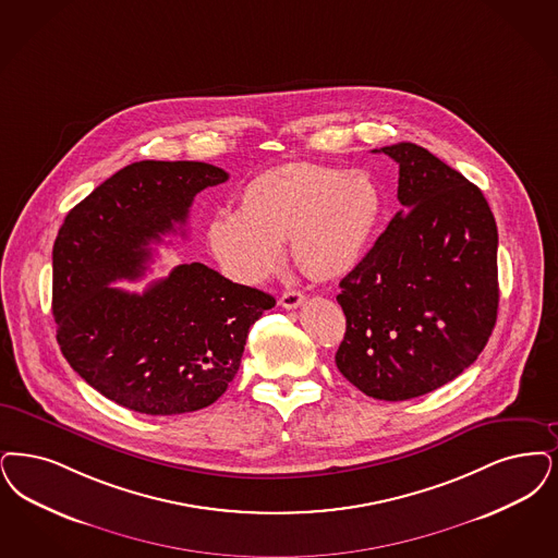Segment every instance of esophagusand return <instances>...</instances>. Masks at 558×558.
Masks as SVG:
<instances>
[{"mask_svg": "<svg viewBox=\"0 0 558 558\" xmlns=\"http://www.w3.org/2000/svg\"><path fill=\"white\" fill-rule=\"evenodd\" d=\"M303 301H305V294L299 292V290H287V292L280 296V305L287 307V310H296Z\"/></svg>", "mask_w": 558, "mask_h": 558, "instance_id": "1", "label": "esophagus"}]
</instances>
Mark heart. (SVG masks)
Returning a JSON list of instances; mask_svg holds the SVG:
<instances>
[{"label": "heart", "instance_id": "b5f03b06", "mask_svg": "<svg viewBox=\"0 0 558 558\" xmlns=\"http://www.w3.org/2000/svg\"><path fill=\"white\" fill-rule=\"evenodd\" d=\"M378 186L361 170L312 161L269 168L248 180L236 214L207 223V243L222 268L257 284L282 262V241L299 268L335 278L357 266L378 223Z\"/></svg>", "mask_w": 558, "mask_h": 558}]
</instances>
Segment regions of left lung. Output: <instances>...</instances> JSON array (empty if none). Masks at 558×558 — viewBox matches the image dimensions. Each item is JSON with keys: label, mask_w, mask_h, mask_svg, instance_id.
<instances>
[{"label": "left lung", "mask_w": 558, "mask_h": 558, "mask_svg": "<svg viewBox=\"0 0 558 558\" xmlns=\"http://www.w3.org/2000/svg\"><path fill=\"white\" fill-rule=\"evenodd\" d=\"M379 151L399 163L402 207L340 280L336 367L367 397L407 401L484 351L498 313V230L482 191L424 147Z\"/></svg>", "instance_id": "1"}]
</instances>
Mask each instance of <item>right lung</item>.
<instances>
[{
    "mask_svg": "<svg viewBox=\"0 0 558 558\" xmlns=\"http://www.w3.org/2000/svg\"><path fill=\"white\" fill-rule=\"evenodd\" d=\"M203 161H136L68 211L53 243L58 344L70 367L145 415H179L218 401L236 376L248 328L276 305L203 264H180L138 292L151 243L184 226L195 195L226 182Z\"/></svg>",
    "mask_w": 558,
    "mask_h": 558,
    "instance_id": "obj_1",
    "label": "right lung"
}]
</instances>
